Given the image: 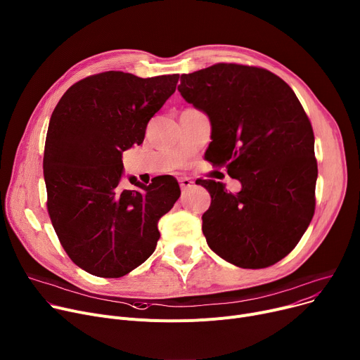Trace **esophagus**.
Wrapping results in <instances>:
<instances>
[{
    "instance_id": "esophagus-1",
    "label": "esophagus",
    "mask_w": 360,
    "mask_h": 360,
    "mask_svg": "<svg viewBox=\"0 0 360 360\" xmlns=\"http://www.w3.org/2000/svg\"><path fill=\"white\" fill-rule=\"evenodd\" d=\"M179 183H180L181 190H187V188H190V187L193 186V181L190 180L188 177H181V179H179Z\"/></svg>"
}]
</instances>
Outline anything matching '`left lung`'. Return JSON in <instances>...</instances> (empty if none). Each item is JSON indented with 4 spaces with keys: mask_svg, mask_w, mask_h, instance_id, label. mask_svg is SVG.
Here are the masks:
<instances>
[{
    "mask_svg": "<svg viewBox=\"0 0 360 360\" xmlns=\"http://www.w3.org/2000/svg\"><path fill=\"white\" fill-rule=\"evenodd\" d=\"M179 91L212 123L205 158L241 183L202 180L207 245L243 269H264L297 247L315 210L311 122L288 84L264 68L219 62L180 77ZM199 183V184H200Z\"/></svg>",
    "mask_w": 360,
    "mask_h": 360,
    "instance_id": "left-lung-1",
    "label": "left lung"
}]
</instances>
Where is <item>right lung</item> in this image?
<instances>
[{
    "label": "right lung",
    "instance_id": "add662e5",
    "mask_svg": "<svg viewBox=\"0 0 360 360\" xmlns=\"http://www.w3.org/2000/svg\"><path fill=\"white\" fill-rule=\"evenodd\" d=\"M179 74L139 78L105 71L71 86L51 116L44 154L48 214L60 245L82 270L122 278L150 257L158 221L180 198L174 177L119 187L123 151L176 91Z\"/></svg>",
    "mask_w": 360,
    "mask_h": 360
}]
</instances>
